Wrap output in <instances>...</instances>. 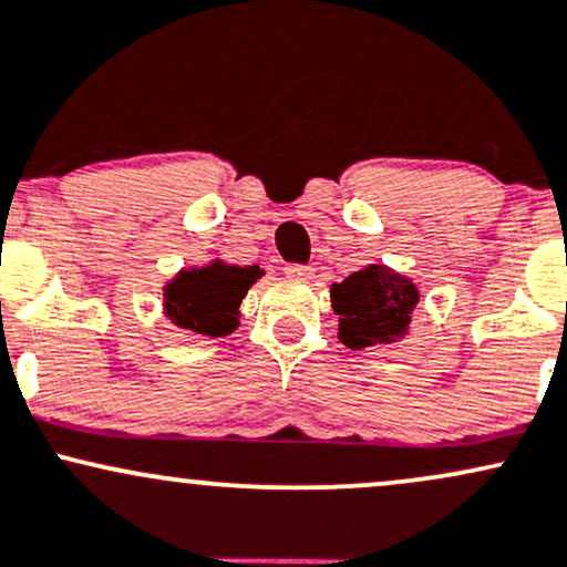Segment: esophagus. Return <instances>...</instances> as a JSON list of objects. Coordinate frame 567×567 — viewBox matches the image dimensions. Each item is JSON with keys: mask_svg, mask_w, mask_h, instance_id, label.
Masks as SVG:
<instances>
[{"mask_svg": "<svg viewBox=\"0 0 567 567\" xmlns=\"http://www.w3.org/2000/svg\"><path fill=\"white\" fill-rule=\"evenodd\" d=\"M286 276H289L291 281L308 284V281H313V278H316V270H313V267H308V265H286Z\"/></svg>", "mask_w": 567, "mask_h": 567, "instance_id": "34e87169", "label": "esophagus"}]
</instances>
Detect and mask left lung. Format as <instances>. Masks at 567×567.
<instances>
[{"instance_id": "left-lung-1", "label": "left lung", "mask_w": 567, "mask_h": 567, "mask_svg": "<svg viewBox=\"0 0 567 567\" xmlns=\"http://www.w3.org/2000/svg\"><path fill=\"white\" fill-rule=\"evenodd\" d=\"M332 310L340 321L337 337L351 351L372 346H393L410 334L412 310L421 302V289L393 267L374 262L351 272L329 289Z\"/></svg>"}]
</instances>
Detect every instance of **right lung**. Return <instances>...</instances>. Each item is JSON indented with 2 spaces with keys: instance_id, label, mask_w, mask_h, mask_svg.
Segmentation results:
<instances>
[{
  "instance_id": "1",
  "label": "right lung",
  "mask_w": 567,
  "mask_h": 567,
  "mask_svg": "<svg viewBox=\"0 0 567 567\" xmlns=\"http://www.w3.org/2000/svg\"><path fill=\"white\" fill-rule=\"evenodd\" d=\"M262 276L259 265L240 267L225 259L182 267L163 286V316L189 334L227 337L240 323V302Z\"/></svg>"
}]
</instances>
